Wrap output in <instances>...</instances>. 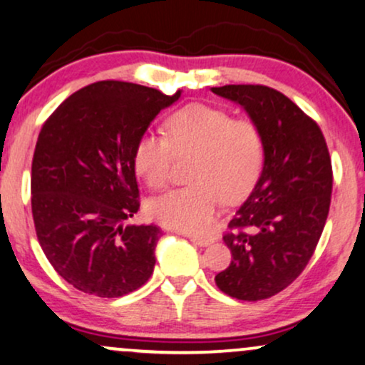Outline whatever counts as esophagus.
<instances>
[{
  "label": "esophagus",
  "instance_id": "esophagus-1",
  "mask_svg": "<svg viewBox=\"0 0 365 365\" xmlns=\"http://www.w3.org/2000/svg\"><path fill=\"white\" fill-rule=\"evenodd\" d=\"M188 238H190L192 243L199 245V247H207L214 241V238H210V236H199V235H188Z\"/></svg>",
  "mask_w": 365,
  "mask_h": 365
}]
</instances>
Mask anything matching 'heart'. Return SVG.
<instances>
[{"label": "heart", "instance_id": "obj_1", "mask_svg": "<svg viewBox=\"0 0 365 365\" xmlns=\"http://www.w3.org/2000/svg\"><path fill=\"white\" fill-rule=\"evenodd\" d=\"M195 155L194 185L148 202L155 221L182 232H205L225 199L231 204L252 194L265 166V138L250 117H232L225 108L188 103L170 113L165 135L143 133L133 148L135 173L153 190L171 182L177 158Z\"/></svg>", "mask_w": 365, "mask_h": 365}]
</instances>
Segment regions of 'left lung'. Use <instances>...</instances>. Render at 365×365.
Listing matches in <instances>:
<instances>
[{"mask_svg": "<svg viewBox=\"0 0 365 365\" xmlns=\"http://www.w3.org/2000/svg\"><path fill=\"white\" fill-rule=\"evenodd\" d=\"M240 103L265 138V166L222 236L232 260L216 285L240 301L269 299L313 257L331 202L333 170L319 125L284 93L263 85L212 88Z\"/></svg>", "mask_w": 365, "mask_h": 365, "instance_id": "obj_1", "label": "left lung"}]
</instances>
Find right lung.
<instances>
[{"instance_id":"right-lung-1","label":"right lung","mask_w":365,"mask_h":365,"mask_svg":"<svg viewBox=\"0 0 365 365\" xmlns=\"http://www.w3.org/2000/svg\"><path fill=\"white\" fill-rule=\"evenodd\" d=\"M178 96L98 81L43 122L30 177L35 232L54 270L78 291L110 299L151 277L161 230L125 226L140 205L133 148Z\"/></svg>"}]
</instances>
